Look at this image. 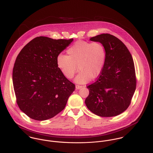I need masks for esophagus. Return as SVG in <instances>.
<instances>
[{"mask_svg":"<svg viewBox=\"0 0 153 153\" xmlns=\"http://www.w3.org/2000/svg\"><path fill=\"white\" fill-rule=\"evenodd\" d=\"M82 87V86H81V85H76L75 86L76 89H81Z\"/></svg>","mask_w":153,"mask_h":153,"instance_id":"1","label":"esophagus"}]
</instances>
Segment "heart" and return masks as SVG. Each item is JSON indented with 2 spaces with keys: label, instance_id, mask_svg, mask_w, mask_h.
I'll list each match as a JSON object with an SVG mask.
<instances>
[{
  "label": "heart",
  "instance_id": "1",
  "mask_svg": "<svg viewBox=\"0 0 153 153\" xmlns=\"http://www.w3.org/2000/svg\"><path fill=\"white\" fill-rule=\"evenodd\" d=\"M68 56L59 53L56 57V65L68 79L74 77L78 84H85L92 78L98 76L102 71L106 61V50L103 44L98 42L78 41L67 50Z\"/></svg>",
  "mask_w": 153,
  "mask_h": 153
}]
</instances>
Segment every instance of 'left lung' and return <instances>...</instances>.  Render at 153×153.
<instances>
[{
  "label": "left lung",
  "instance_id": "1",
  "mask_svg": "<svg viewBox=\"0 0 153 153\" xmlns=\"http://www.w3.org/2000/svg\"><path fill=\"white\" fill-rule=\"evenodd\" d=\"M90 41L104 45L106 61L97 80L87 86L85 100L88 109L104 117L117 116L128 108L136 88L134 61L126 46L108 33L98 35Z\"/></svg>",
  "mask_w": 153,
  "mask_h": 153
}]
</instances>
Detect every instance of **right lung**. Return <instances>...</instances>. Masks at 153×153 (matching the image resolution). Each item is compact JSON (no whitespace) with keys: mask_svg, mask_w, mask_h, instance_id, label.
<instances>
[{"mask_svg":"<svg viewBox=\"0 0 153 153\" xmlns=\"http://www.w3.org/2000/svg\"><path fill=\"white\" fill-rule=\"evenodd\" d=\"M73 40L36 37L18 54L13 84L18 107L29 118L46 120L65 108L75 86L58 68L56 57Z\"/></svg>","mask_w":153,"mask_h":153,"instance_id":"1","label":"right lung"}]
</instances>
